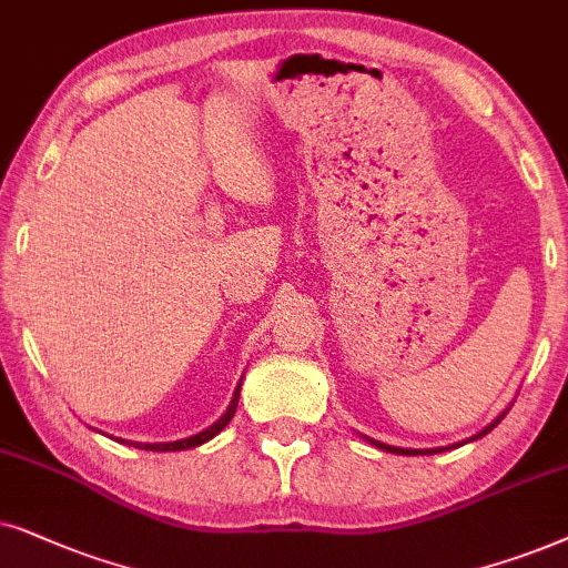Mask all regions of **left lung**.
I'll use <instances>...</instances> for the list:
<instances>
[{
	"label": "left lung",
	"mask_w": 568,
	"mask_h": 568,
	"mask_svg": "<svg viewBox=\"0 0 568 568\" xmlns=\"http://www.w3.org/2000/svg\"><path fill=\"white\" fill-rule=\"evenodd\" d=\"M506 413H509V407H506V410H504L501 415H496V420H494V423H488L486 428L478 430V434L467 438V442H475V438H480V436L490 434V430H494V428L498 426V423L504 420V415H506ZM361 438H366V442H368V444H374L376 449L392 452V455H405V457H418V455H436V452H444V449H403V447H389V444H384V442H376V438H368V436H361ZM452 447H459V444H452Z\"/></svg>",
	"instance_id": "left-lung-1"
}]
</instances>
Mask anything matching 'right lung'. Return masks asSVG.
<instances>
[{"label":"right lung","instance_id":"1","mask_svg":"<svg viewBox=\"0 0 568 568\" xmlns=\"http://www.w3.org/2000/svg\"><path fill=\"white\" fill-rule=\"evenodd\" d=\"M239 392H241V384L236 387V392H233V399L229 405V410H225L221 418H217L213 426H207L205 430H200V434L194 436H186V438H179V442H161V444H145V442H126V438H116V442L121 444H130V447L134 449H145V452H181V449H192V447H200V444L210 442V438L221 434V430L229 426L233 413H236V405H239Z\"/></svg>","mask_w":568,"mask_h":568}]
</instances>
